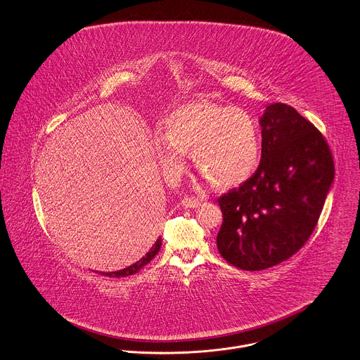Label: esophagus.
<instances>
[{"mask_svg": "<svg viewBox=\"0 0 360 360\" xmlns=\"http://www.w3.org/2000/svg\"><path fill=\"white\" fill-rule=\"evenodd\" d=\"M182 205L186 208H198L201 205V201L198 198H193V197H185L182 200Z\"/></svg>", "mask_w": 360, "mask_h": 360, "instance_id": "34e87169", "label": "esophagus"}]
</instances>
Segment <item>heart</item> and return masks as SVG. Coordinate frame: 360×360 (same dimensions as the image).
<instances>
[{
	"label": "heart",
	"instance_id": "1",
	"mask_svg": "<svg viewBox=\"0 0 360 360\" xmlns=\"http://www.w3.org/2000/svg\"><path fill=\"white\" fill-rule=\"evenodd\" d=\"M159 162L169 176L185 167V153L211 184L230 188L248 181L261 156L259 129L240 107L193 102L175 108L166 121V134L158 133Z\"/></svg>",
	"mask_w": 360,
	"mask_h": 360
}]
</instances>
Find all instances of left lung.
Here are the masks:
<instances>
[{"label": "left lung", "mask_w": 360, "mask_h": 360, "mask_svg": "<svg viewBox=\"0 0 360 360\" xmlns=\"http://www.w3.org/2000/svg\"><path fill=\"white\" fill-rule=\"evenodd\" d=\"M261 160L253 175L217 198L221 257L243 271H264L288 259L317 226L335 178L322 133L294 107L274 103L259 120Z\"/></svg>", "instance_id": "1"}]
</instances>
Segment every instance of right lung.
I'll list each match as a JSON object with an SVG mask.
<instances>
[{"label": "right lung", "instance_id": "1", "mask_svg": "<svg viewBox=\"0 0 360 360\" xmlns=\"http://www.w3.org/2000/svg\"><path fill=\"white\" fill-rule=\"evenodd\" d=\"M160 246H162V238H159L155 243H153V246L150 248V250H149L148 253L146 254L141 259H139L137 262H134L133 265H130V266H127L125 269H122V271H117V272H110V274H101V275L107 276V277H127V276L136 275L137 272H140L146 265H148L149 262L152 261V258L156 255V254L159 253V250H160Z\"/></svg>", "mask_w": 360, "mask_h": 360}]
</instances>
